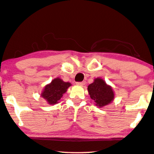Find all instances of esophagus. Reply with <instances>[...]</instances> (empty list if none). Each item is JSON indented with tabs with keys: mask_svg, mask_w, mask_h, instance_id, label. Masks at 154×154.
I'll return each mask as SVG.
<instances>
[{
	"mask_svg": "<svg viewBox=\"0 0 154 154\" xmlns=\"http://www.w3.org/2000/svg\"><path fill=\"white\" fill-rule=\"evenodd\" d=\"M77 85H81V86H84V84H86V82L85 81H83V82H77L76 83Z\"/></svg>",
	"mask_w": 154,
	"mask_h": 154,
	"instance_id": "1",
	"label": "esophagus"
}]
</instances>
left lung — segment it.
Listing matches in <instances>:
<instances>
[{
    "instance_id": "left-lung-1",
    "label": "left lung",
    "mask_w": 154,
    "mask_h": 154,
    "mask_svg": "<svg viewBox=\"0 0 154 154\" xmlns=\"http://www.w3.org/2000/svg\"><path fill=\"white\" fill-rule=\"evenodd\" d=\"M88 92L95 105L103 107L109 105L114 98V92L111 86L108 85L102 78H96L93 83L88 86Z\"/></svg>"
}]
</instances>
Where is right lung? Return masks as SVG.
Wrapping results in <instances>:
<instances>
[{"label": "right lung", "instance_id": "obj_1", "mask_svg": "<svg viewBox=\"0 0 154 154\" xmlns=\"http://www.w3.org/2000/svg\"><path fill=\"white\" fill-rule=\"evenodd\" d=\"M71 85L70 82H63L59 77L55 78L51 83L45 86L40 96L49 105H55L59 103L60 98Z\"/></svg>", "mask_w": 154, "mask_h": 154}]
</instances>
